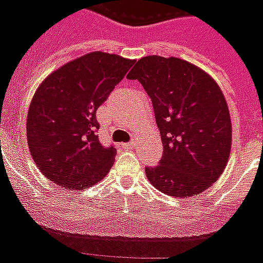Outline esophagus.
<instances>
[{
    "instance_id": "1",
    "label": "esophagus",
    "mask_w": 263,
    "mask_h": 263,
    "mask_svg": "<svg viewBox=\"0 0 263 263\" xmlns=\"http://www.w3.org/2000/svg\"><path fill=\"white\" fill-rule=\"evenodd\" d=\"M123 145L126 148H133L134 145H136V143H134V141H129V143H124Z\"/></svg>"
}]
</instances>
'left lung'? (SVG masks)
Wrapping results in <instances>:
<instances>
[{
	"instance_id": "obj_1",
	"label": "left lung",
	"mask_w": 263,
	"mask_h": 263,
	"mask_svg": "<svg viewBox=\"0 0 263 263\" xmlns=\"http://www.w3.org/2000/svg\"><path fill=\"white\" fill-rule=\"evenodd\" d=\"M129 80H139L153 102L164 153L145 166L147 179L170 196H196L223 174L231 150L227 102L212 77L176 57L147 55Z\"/></svg>"
}]
</instances>
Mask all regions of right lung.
I'll return each instance as SVG.
<instances>
[{
  "label": "right lung",
  "instance_id": "obj_1",
  "mask_svg": "<svg viewBox=\"0 0 263 263\" xmlns=\"http://www.w3.org/2000/svg\"><path fill=\"white\" fill-rule=\"evenodd\" d=\"M134 60L93 51L51 72L28 110L26 137L42 174L57 185L85 189L108 174L115 145L101 144L97 110Z\"/></svg>",
  "mask_w": 263,
  "mask_h": 263
}]
</instances>
